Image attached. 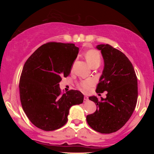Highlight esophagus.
<instances>
[{"mask_svg": "<svg viewBox=\"0 0 154 154\" xmlns=\"http://www.w3.org/2000/svg\"><path fill=\"white\" fill-rule=\"evenodd\" d=\"M88 101V97L87 96H85L84 98H83V102L84 103H87Z\"/></svg>", "mask_w": 154, "mask_h": 154, "instance_id": "34e87169", "label": "esophagus"}]
</instances>
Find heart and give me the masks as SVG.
Masks as SVG:
<instances>
[{
  "mask_svg": "<svg viewBox=\"0 0 154 154\" xmlns=\"http://www.w3.org/2000/svg\"><path fill=\"white\" fill-rule=\"evenodd\" d=\"M85 59L88 64L92 67L93 65L100 64V55L99 52L94 49H90L85 53ZM94 84V81L91 79L83 80L81 82L79 87L80 89L84 91L88 90Z\"/></svg>",
  "mask_w": 154,
  "mask_h": 154,
  "instance_id": "b5f03b06",
  "label": "heart"
}]
</instances>
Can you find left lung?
Returning <instances> with one entry per match:
<instances>
[{
    "mask_svg": "<svg viewBox=\"0 0 154 154\" xmlns=\"http://www.w3.org/2000/svg\"><path fill=\"white\" fill-rule=\"evenodd\" d=\"M96 48L103 56L104 68L96 92L107 94L100 100L90 96L97 109L86 119L96 131L110 134L123 127L133 113L138 97L137 78L132 63L122 51L108 44Z\"/></svg>",
    "mask_w": 154,
    "mask_h": 154,
    "instance_id": "1",
    "label": "left lung"
}]
</instances>
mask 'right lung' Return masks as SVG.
<instances>
[{
	"label": "right lung",
	"mask_w": 154,
	"mask_h": 154,
	"mask_svg": "<svg viewBox=\"0 0 154 154\" xmlns=\"http://www.w3.org/2000/svg\"><path fill=\"white\" fill-rule=\"evenodd\" d=\"M79 48L72 43H48L25 62L20 80V100L30 121L51 131L66 123L69 109L83 102V94L71 90L62 94L59 83L69 76Z\"/></svg>",
	"instance_id": "right-lung-1"
}]
</instances>
